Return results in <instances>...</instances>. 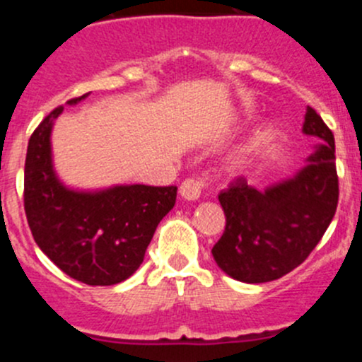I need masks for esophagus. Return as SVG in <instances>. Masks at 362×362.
<instances>
[{
  "label": "esophagus",
  "instance_id": "1",
  "mask_svg": "<svg viewBox=\"0 0 362 362\" xmlns=\"http://www.w3.org/2000/svg\"><path fill=\"white\" fill-rule=\"evenodd\" d=\"M206 187V182L203 180V178H185L184 182L180 184V189H178V192H180L182 198L185 199H198L199 196H202L203 189Z\"/></svg>",
  "mask_w": 362,
  "mask_h": 362
}]
</instances>
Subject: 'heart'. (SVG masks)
I'll return each mask as SVG.
<instances>
[{"mask_svg": "<svg viewBox=\"0 0 362 362\" xmlns=\"http://www.w3.org/2000/svg\"><path fill=\"white\" fill-rule=\"evenodd\" d=\"M273 134H275V133H273L272 129L262 131V133L257 136V145H266V144H269V141L273 140Z\"/></svg>", "mask_w": 362, "mask_h": 362, "instance_id": "b5f03b06", "label": "heart"}]
</instances>
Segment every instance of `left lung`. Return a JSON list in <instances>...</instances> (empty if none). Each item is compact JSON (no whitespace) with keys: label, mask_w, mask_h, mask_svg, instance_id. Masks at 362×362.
<instances>
[{"label":"left lung","mask_w":362,"mask_h":362,"mask_svg":"<svg viewBox=\"0 0 362 362\" xmlns=\"http://www.w3.org/2000/svg\"><path fill=\"white\" fill-rule=\"evenodd\" d=\"M303 133L319 138L320 145L294 178L257 191L236 177L218 194L226 228L211 254L235 280L262 284L287 275L333 221L339 196L333 131L308 107Z\"/></svg>","instance_id":"1"}]
</instances>
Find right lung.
Segmentation results:
<instances>
[{
  "label": "right lung",
  "instance_id": "add662e5",
  "mask_svg": "<svg viewBox=\"0 0 362 362\" xmlns=\"http://www.w3.org/2000/svg\"><path fill=\"white\" fill-rule=\"evenodd\" d=\"M61 112L63 107L54 108L29 138L24 166L29 229L43 254L71 279L87 286H113L144 262L160 218L173 208L177 187L136 184L100 192L64 187L50 156V131Z\"/></svg>",
  "mask_w": 362,
  "mask_h": 362
}]
</instances>
